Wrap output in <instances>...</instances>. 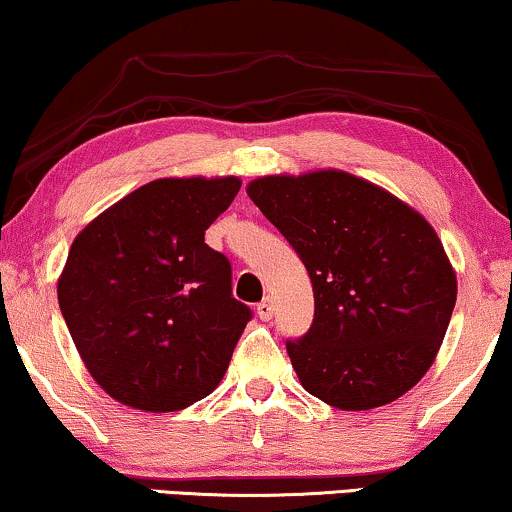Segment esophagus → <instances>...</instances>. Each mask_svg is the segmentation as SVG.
Segmentation results:
<instances>
[{
	"instance_id": "esophagus-1",
	"label": "esophagus",
	"mask_w": 512,
	"mask_h": 512,
	"mask_svg": "<svg viewBox=\"0 0 512 512\" xmlns=\"http://www.w3.org/2000/svg\"><path fill=\"white\" fill-rule=\"evenodd\" d=\"M256 314H258V317H261L263 321H270V319H272V314H275V303H272L270 296L263 298L261 303L256 305Z\"/></svg>"
}]
</instances>
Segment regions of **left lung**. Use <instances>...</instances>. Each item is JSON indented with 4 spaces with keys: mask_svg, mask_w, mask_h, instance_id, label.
<instances>
[{
    "mask_svg": "<svg viewBox=\"0 0 512 512\" xmlns=\"http://www.w3.org/2000/svg\"><path fill=\"white\" fill-rule=\"evenodd\" d=\"M247 193L310 275L312 326L286 340L303 389L333 408L370 410L415 387L457 303V275L431 223L340 170L272 174Z\"/></svg>",
    "mask_w": 512,
    "mask_h": 512,
    "instance_id": "1",
    "label": "left lung"
}]
</instances>
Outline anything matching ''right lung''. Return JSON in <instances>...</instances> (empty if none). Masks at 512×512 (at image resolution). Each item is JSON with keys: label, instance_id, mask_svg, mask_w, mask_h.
Here are the masks:
<instances>
[{"label": "right lung", "instance_id": "right-lung-1", "mask_svg": "<svg viewBox=\"0 0 512 512\" xmlns=\"http://www.w3.org/2000/svg\"><path fill=\"white\" fill-rule=\"evenodd\" d=\"M237 177L156 179L88 223L58 303L93 380L118 403L184 410L212 394L251 319L228 258L205 242Z\"/></svg>", "mask_w": 512, "mask_h": 512}]
</instances>
